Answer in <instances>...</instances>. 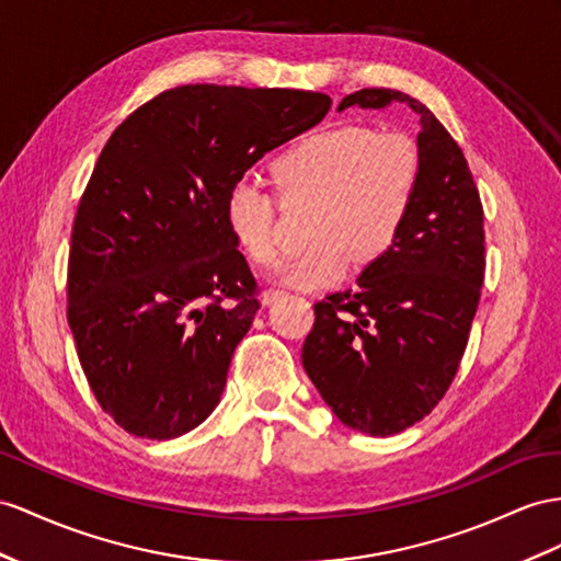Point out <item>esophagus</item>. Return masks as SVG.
Here are the masks:
<instances>
[{
	"mask_svg": "<svg viewBox=\"0 0 561 561\" xmlns=\"http://www.w3.org/2000/svg\"><path fill=\"white\" fill-rule=\"evenodd\" d=\"M284 296H286V291H282V289H265L261 294V304L263 306H272V304H277V300L284 298Z\"/></svg>",
	"mask_w": 561,
	"mask_h": 561,
	"instance_id": "34e87169",
	"label": "esophagus"
}]
</instances>
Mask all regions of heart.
I'll return each mask as SVG.
<instances>
[{"instance_id":"heart-1","label":"heart","mask_w":561,"mask_h":561,"mask_svg":"<svg viewBox=\"0 0 561 561\" xmlns=\"http://www.w3.org/2000/svg\"><path fill=\"white\" fill-rule=\"evenodd\" d=\"M272 178L284 201L312 206L310 249L279 277L296 289H322L346 275L351 261L367 267L396 247L420 190L422 158L408 135L341 125L300 139L277 158ZM225 222L253 263L277 261L275 196L255 180L229 186Z\"/></svg>"}]
</instances>
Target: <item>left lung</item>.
<instances>
[{"mask_svg":"<svg viewBox=\"0 0 561 561\" xmlns=\"http://www.w3.org/2000/svg\"><path fill=\"white\" fill-rule=\"evenodd\" d=\"M391 104L420 118V190L396 247L355 289L314 306L300 360L336 417L367 436L420 422L448 391L483 284V208L467 158L417 99L360 90L336 111Z\"/></svg>","mask_w":561,"mask_h":561,"instance_id":"left-lung-1","label":"left lung"}]
</instances>
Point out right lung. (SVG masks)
Wrapping results in <instances>:
<instances>
[{
  "mask_svg": "<svg viewBox=\"0 0 561 561\" xmlns=\"http://www.w3.org/2000/svg\"><path fill=\"white\" fill-rule=\"evenodd\" d=\"M329 108L320 92L184 84L106 141L70 234L68 324L99 405L127 434L178 438L220 403L261 308L227 192Z\"/></svg>",
  "mask_w": 561,
  "mask_h": 561,
  "instance_id": "1",
  "label": "right lung"
}]
</instances>
